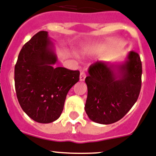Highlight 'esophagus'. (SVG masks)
<instances>
[{"label": "esophagus", "instance_id": "obj_1", "mask_svg": "<svg viewBox=\"0 0 156 156\" xmlns=\"http://www.w3.org/2000/svg\"><path fill=\"white\" fill-rule=\"evenodd\" d=\"M85 77H86V75H85V73L83 72V71H81L80 73V81H82L85 79Z\"/></svg>", "mask_w": 156, "mask_h": 156}]
</instances>
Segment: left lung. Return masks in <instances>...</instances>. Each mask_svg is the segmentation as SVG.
I'll list each match as a JSON object with an SVG mask.
<instances>
[{
    "label": "left lung",
    "mask_w": 156,
    "mask_h": 156,
    "mask_svg": "<svg viewBox=\"0 0 156 156\" xmlns=\"http://www.w3.org/2000/svg\"><path fill=\"white\" fill-rule=\"evenodd\" d=\"M142 65L139 54H128L125 62L96 61L85 78L88 96L85 109L91 120L110 124L123 118L139 96Z\"/></svg>",
    "instance_id": "obj_1"
}]
</instances>
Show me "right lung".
I'll use <instances>...</instances> for the list:
<instances>
[{"mask_svg": "<svg viewBox=\"0 0 156 156\" xmlns=\"http://www.w3.org/2000/svg\"><path fill=\"white\" fill-rule=\"evenodd\" d=\"M57 57L48 33L40 31L22 47L15 67V85L23 111L38 123L57 120L79 71L54 68Z\"/></svg>", "mask_w": 156, "mask_h": 156, "instance_id": "1", "label": "right lung"}]
</instances>
